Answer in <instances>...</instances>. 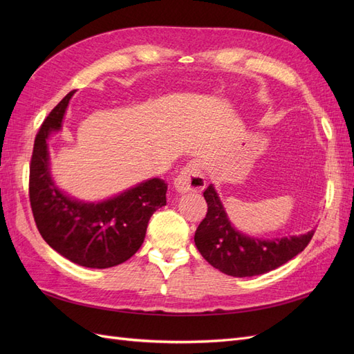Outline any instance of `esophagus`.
I'll return each instance as SVG.
<instances>
[{"mask_svg": "<svg viewBox=\"0 0 354 354\" xmlns=\"http://www.w3.org/2000/svg\"><path fill=\"white\" fill-rule=\"evenodd\" d=\"M174 187L178 194H199L205 189V178L196 160H192L181 168L174 181Z\"/></svg>", "mask_w": 354, "mask_h": 354, "instance_id": "obj_1", "label": "esophagus"}]
</instances>
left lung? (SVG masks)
<instances>
[{
	"mask_svg": "<svg viewBox=\"0 0 354 354\" xmlns=\"http://www.w3.org/2000/svg\"><path fill=\"white\" fill-rule=\"evenodd\" d=\"M207 216L195 232V245L212 267L234 277H250L277 269L301 252L312 241L315 230L299 236L257 239L234 230L216 189L203 192Z\"/></svg>",
	"mask_w": 354,
	"mask_h": 354,
	"instance_id": "left-lung-1",
	"label": "left lung"
}]
</instances>
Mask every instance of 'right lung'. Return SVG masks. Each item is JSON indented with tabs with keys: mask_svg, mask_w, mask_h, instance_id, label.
<instances>
[{
	"mask_svg": "<svg viewBox=\"0 0 354 354\" xmlns=\"http://www.w3.org/2000/svg\"><path fill=\"white\" fill-rule=\"evenodd\" d=\"M75 91L65 95L41 124L29 167V201L34 220L53 250L75 264L108 269L140 248L153 212L167 203V185L151 178L112 199L85 203L57 189L48 169V134L60 130Z\"/></svg>",
	"mask_w": 354,
	"mask_h": 354,
	"instance_id": "right-lung-1",
	"label": "right lung"
}]
</instances>
